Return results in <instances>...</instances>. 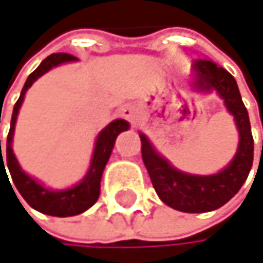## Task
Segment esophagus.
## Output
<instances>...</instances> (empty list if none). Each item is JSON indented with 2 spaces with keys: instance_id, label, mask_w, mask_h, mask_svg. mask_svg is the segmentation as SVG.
Listing matches in <instances>:
<instances>
[{
  "instance_id": "esophagus-1",
  "label": "esophagus",
  "mask_w": 263,
  "mask_h": 263,
  "mask_svg": "<svg viewBox=\"0 0 263 263\" xmlns=\"http://www.w3.org/2000/svg\"><path fill=\"white\" fill-rule=\"evenodd\" d=\"M121 117L126 118V120H129V121H134V118H136V110H134V107H133V106H129V104L123 106V107H121Z\"/></svg>"
}]
</instances>
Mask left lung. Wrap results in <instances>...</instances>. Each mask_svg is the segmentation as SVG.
<instances>
[{
	"mask_svg": "<svg viewBox=\"0 0 263 263\" xmlns=\"http://www.w3.org/2000/svg\"><path fill=\"white\" fill-rule=\"evenodd\" d=\"M192 71L193 87L198 91L215 90L235 120L240 139L232 162L215 175H189L170 165L154 149L145 134H140V140L142 159L159 198L176 211L201 214L221 208L240 190L253 166L254 140L248 110L241 101L234 76L208 59L195 61Z\"/></svg>",
	"mask_w": 263,
	"mask_h": 263,
	"instance_id": "obj_1",
	"label": "left lung"
}]
</instances>
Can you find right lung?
Segmentation results:
<instances>
[{
	"label": "right lung",
	"mask_w": 263,
	"mask_h": 263,
	"mask_svg": "<svg viewBox=\"0 0 263 263\" xmlns=\"http://www.w3.org/2000/svg\"><path fill=\"white\" fill-rule=\"evenodd\" d=\"M73 61H78V59L71 54L55 52V54L48 55V58L29 74V78L26 79L25 87L20 93V98H18V101L13 106L10 129H9V136H7V146H6L7 168H9V173L12 176V181H13L16 190L20 192V195L25 198V201L31 205L32 209H35L42 214H46V215H52V217L79 215V214L85 212L87 209H90L91 205L97 202V199L100 196L101 176L104 172V166H106V163L112 154L117 136L120 133H123V130L129 129V123L126 120L118 118V120H114L110 124H107L101 130V133L98 134L95 149H93V156H91V162H90V168H88L85 178L71 189L58 190V192L49 190L22 170V166H20V163H18V160L13 154V149H12V140H13V130H15V121L18 117V110H20V107H22V103L25 100L26 91L34 84V81H37L42 74L49 71L52 67H58L64 62H73ZM0 157L1 172V168L6 170L3 154H1V140Z\"/></svg>",
	"instance_id": "add662e5"
}]
</instances>
